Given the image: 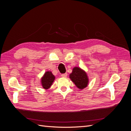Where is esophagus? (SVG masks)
Here are the masks:
<instances>
[{"label":"esophagus","mask_w":131,"mask_h":131,"mask_svg":"<svg viewBox=\"0 0 131 131\" xmlns=\"http://www.w3.org/2000/svg\"><path fill=\"white\" fill-rule=\"evenodd\" d=\"M61 77L63 78H66L67 77V73H64V74H62L61 75Z\"/></svg>","instance_id":"34e87169"}]
</instances>
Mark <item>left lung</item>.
Listing matches in <instances>:
<instances>
[{"label": "left lung", "mask_w": 131, "mask_h": 131, "mask_svg": "<svg viewBox=\"0 0 131 131\" xmlns=\"http://www.w3.org/2000/svg\"><path fill=\"white\" fill-rule=\"evenodd\" d=\"M69 78L78 89L82 90L88 86L89 79L85 70L80 67H75L70 74Z\"/></svg>", "instance_id": "1"}]
</instances>
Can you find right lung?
Here are the masks:
<instances>
[{
    "instance_id": "add662e5",
    "label": "right lung",
    "mask_w": 131,
    "mask_h": 131,
    "mask_svg": "<svg viewBox=\"0 0 131 131\" xmlns=\"http://www.w3.org/2000/svg\"><path fill=\"white\" fill-rule=\"evenodd\" d=\"M55 79L54 75L51 72L47 71L43 74L41 78V84L43 89L47 90L50 88Z\"/></svg>"
}]
</instances>
